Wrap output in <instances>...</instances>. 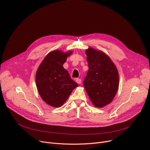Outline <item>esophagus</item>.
<instances>
[{
  "label": "esophagus",
  "mask_w": 150,
  "mask_h": 150,
  "mask_svg": "<svg viewBox=\"0 0 150 150\" xmlns=\"http://www.w3.org/2000/svg\"><path fill=\"white\" fill-rule=\"evenodd\" d=\"M76 82L78 84H81V80L80 79V78H76Z\"/></svg>",
  "instance_id": "1"
}]
</instances>
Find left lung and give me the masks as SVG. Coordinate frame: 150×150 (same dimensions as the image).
I'll use <instances>...</instances> for the list:
<instances>
[{
  "mask_svg": "<svg viewBox=\"0 0 150 150\" xmlns=\"http://www.w3.org/2000/svg\"><path fill=\"white\" fill-rule=\"evenodd\" d=\"M89 70L83 84L91 101L96 107L109 104L119 88L117 67L107 54L92 48L86 50Z\"/></svg>",
  "mask_w": 150,
  "mask_h": 150,
  "instance_id": "1",
  "label": "left lung"
}]
</instances>
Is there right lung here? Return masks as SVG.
Segmentation results:
<instances>
[{"label": "right lung", "mask_w": 150, "mask_h": 150, "mask_svg": "<svg viewBox=\"0 0 150 150\" xmlns=\"http://www.w3.org/2000/svg\"><path fill=\"white\" fill-rule=\"evenodd\" d=\"M72 53L52 51L47 54L38 69L36 83L38 92L42 99L51 106H61L78 86L62 66Z\"/></svg>", "instance_id": "obj_1"}]
</instances>
